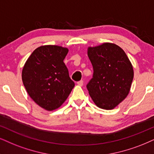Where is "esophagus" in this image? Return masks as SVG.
Instances as JSON below:
<instances>
[{"instance_id":"esophagus-1","label":"esophagus","mask_w":154,"mask_h":154,"mask_svg":"<svg viewBox=\"0 0 154 154\" xmlns=\"http://www.w3.org/2000/svg\"><path fill=\"white\" fill-rule=\"evenodd\" d=\"M77 85H78L79 86H82V85H83V81L81 80V81L77 82Z\"/></svg>"}]
</instances>
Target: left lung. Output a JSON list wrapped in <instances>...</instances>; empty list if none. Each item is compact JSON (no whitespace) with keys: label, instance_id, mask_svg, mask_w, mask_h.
I'll return each mask as SVG.
<instances>
[{"label":"left lung","instance_id":"obj_1","mask_svg":"<svg viewBox=\"0 0 154 154\" xmlns=\"http://www.w3.org/2000/svg\"><path fill=\"white\" fill-rule=\"evenodd\" d=\"M87 54L94 69L87 85L89 94L98 107L113 109L129 94L133 66L125 52L114 43L89 47Z\"/></svg>","mask_w":154,"mask_h":154}]
</instances>
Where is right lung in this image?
I'll list each match as a JSON object with an SVG mask.
<instances>
[{
	"mask_svg": "<svg viewBox=\"0 0 154 154\" xmlns=\"http://www.w3.org/2000/svg\"><path fill=\"white\" fill-rule=\"evenodd\" d=\"M68 51L61 46H40L32 52L23 68L22 80L27 92L45 110L59 108L75 87L63 62Z\"/></svg>",
	"mask_w": 154,
	"mask_h": 154,
	"instance_id": "1",
	"label": "right lung"
}]
</instances>
